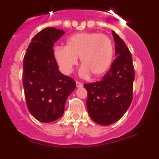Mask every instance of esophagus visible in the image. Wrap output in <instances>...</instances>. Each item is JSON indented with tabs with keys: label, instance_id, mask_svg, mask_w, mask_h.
Segmentation results:
<instances>
[{
	"label": "esophagus",
	"instance_id": "1",
	"mask_svg": "<svg viewBox=\"0 0 159 159\" xmlns=\"http://www.w3.org/2000/svg\"><path fill=\"white\" fill-rule=\"evenodd\" d=\"M83 86H84V84H83L82 83L76 81V87H77V88H82Z\"/></svg>",
	"mask_w": 159,
	"mask_h": 159
}]
</instances>
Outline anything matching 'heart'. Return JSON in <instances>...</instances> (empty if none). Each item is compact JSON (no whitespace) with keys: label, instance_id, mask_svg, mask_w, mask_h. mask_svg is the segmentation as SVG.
Masks as SVG:
<instances>
[{"label":"heart","instance_id":"b5f03b06","mask_svg":"<svg viewBox=\"0 0 159 159\" xmlns=\"http://www.w3.org/2000/svg\"><path fill=\"white\" fill-rule=\"evenodd\" d=\"M53 56L64 74H70L78 64V57H80L81 74L88 75L92 73L98 77L103 75L111 64L113 44L107 35L80 32L67 38L65 47L55 48Z\"/></svg>","mask_w":159,"mask_h":159}]
</instances>
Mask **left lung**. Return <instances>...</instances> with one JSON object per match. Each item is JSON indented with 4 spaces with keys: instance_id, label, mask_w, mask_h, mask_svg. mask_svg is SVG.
Wrapping results in <instances>:
<instances>
[{
    "instance_id": "8db88e82",
    "label": "left lung",
    "mask_w": 159,
    "mask_h": 159,
    "mask_svg": "<svg viewBox=\"0 0 159 159\" xmlns=\"http://www.w3.org/2000/svg\"><path fill=\"white\" fill-rule=\"evenodd\" d=\"M116 59L102 80L84 84L88 91L87 108L96 123L108 126L117 122L130 107L133 96L134 70L126 43L112 31Z\"/></svg>"
}]
</instances>
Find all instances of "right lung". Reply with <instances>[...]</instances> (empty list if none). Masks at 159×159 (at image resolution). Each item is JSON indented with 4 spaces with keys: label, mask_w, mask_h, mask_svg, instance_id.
I'll return each instance as SVG.
<instances>
[{
    "label": "right lung",
    "mask_w": 159,
    "mask_h": 159,
    "mask_svg": "<svg viewBox=\"0 0 159 159\" xmlns=\"http://www.w3.org/2000/svg\"><path fill=\"white\" fill-rule=\"evenodd\" d=\"M65 32L46 28L32 39L23 60V86L29 111L42 123L63 116L67 97L75 90L72 78L58 69L53 45Z\"/></svg>",
    "instance_id": "1"
}]
</instances>
